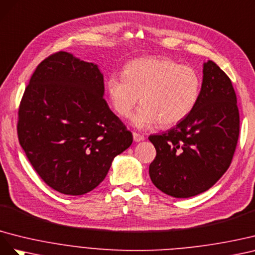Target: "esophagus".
<instances>
[{
    "label": "esophagus",
    "instance_id": "esophagus-1",
    "mask_svg": "<svg viewBox=\"0 0 255 255\" xmlns=\"http://www.w3.org/2000/svg\"><path fill=\"white\" fill-rule=\"evenodd\" d=\"M132 135H133V141L134 142H141V141H143L145 139V136L143 134L137 133V132H133Z\"/></svg>",
    "mask_w": 255,
    "mask_h": 255
}]
</instances>
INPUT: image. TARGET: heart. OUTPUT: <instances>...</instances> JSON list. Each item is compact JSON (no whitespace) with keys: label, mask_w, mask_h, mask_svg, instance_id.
<instances>
[{"label":"heart","mask_w":255,"mask_h":255,"mask_svg":"<svg viewBox=\"0 0 255 255\" xmlns=\"http://www.w3.org/2000/svg\"><path fill=\"white\" fill-rule=\"evenodd\" d=\"M201 89L202 79L194 68L161 56L130 61L123 75L112 74L107 80L112 107L122 118H128L140 97L142 106L132 116L136 128L181 122L198 104Z\"/></svg>","instance_id":"obj_1"}]
</instances>
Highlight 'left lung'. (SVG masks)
Returning <instances> with one entry per match:
<instances>
[{
  "mask_svg": "<svg viewBox=\"0 0 255 255\" xmlns=\"http://www.w3.org/2000/svg\"><path fill=\"white\" fill-rule=\"evenodd\" d=\"M239 136L237 98L227 74L204 63L198 104L175 127L148 136L157 155L150 179L174 198H190L213 187L232 162Z\"/></svg>",
  "mask_w": 255,
  "mask_h": 255,
  "instance_id": "1",
  "label": "left lung"
}]
</instances>
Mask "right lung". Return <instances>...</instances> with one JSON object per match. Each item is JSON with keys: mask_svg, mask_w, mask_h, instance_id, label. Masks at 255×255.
I'll return each mask as SVG.
<instances>
[{"mask_svg": "<svg viewBox=\"0 0 255 255\" xmlns=\"http://www.w3.org/2000/svg\"><path fill=\"white\" fill-rule=\"evenodd\" d=\"M98 66L60 51L43 60L18 112L19 143L40 178L67 195L92 191L132 133L104 98Z\"/></svg>", "mask_w": 255, "mask_h": 255, "instance_id": "right-lung-1", "label": "right lung"}]
</instances>
